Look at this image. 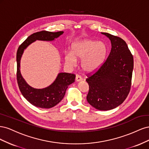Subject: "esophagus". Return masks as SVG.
I'll return each instance as SVG.
<instances>
[{
    "label": "esophagus",
    "mask_w": 149,
    "mask_h": 149,
    "mask_svg": "<svg viewBox=\"0 0 149 149\" xmlns=\"http://www.w3.org/2000/svg\"><path fill=\"white\" fill-rule=\"evenodd\" d=\"M83 79V78H81V76L77 74L76 76V80L77 81H81Z\"/></svg>",
    "instance_id": "34e87169"
}]
</instances>
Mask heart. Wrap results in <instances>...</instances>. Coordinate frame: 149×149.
Listing matches in <instances>:
<instances>
[{"mask_svg": "<svg viewBox=\"0 0 149 149\" xmlns=\"http://www.w3.org/2000/svg\"><path fill=\"white\" fill-rule=\"evenodd\" d=\"M107 54V48L101 42L86 40L73 45L72 54L66 53L65 61L67 65L74 66L76 59L82 60L83 69L91 72L98 69L104 62Z\"/></svg>", "mask_w": 149, "mask_h": 149, "instance_id": "heart-1", "label": "heart"}]
</instances>
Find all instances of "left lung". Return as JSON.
Listing matches in <instances>:
<instances>
[{
    "instance_id": "left-lung-1",
    "label": "left lung",
    "mask_w": 149,
    "mask_h": 149,
    "mask_svg": "<svg viewBox=\"0 0 149 149\" xmlns=\"http://www.w3.org/2000/svg\"><path fill=\"white\" fill-rule=\"evenodd\" d=\"M111 49L104 63L96 71L86 74L89 84L86 99L93 107L101 111L112 109L123 103L130 92L134 58L123 39L108 33Z\"/></svg>"
}]
</instances>
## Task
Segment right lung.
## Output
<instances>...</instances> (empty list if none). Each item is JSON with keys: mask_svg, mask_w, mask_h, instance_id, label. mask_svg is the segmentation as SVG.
<instances>
[{"mask_svg": "<svg viewBox=\"0 0 149 149\" xmlns=\"http://www.w3.org/2000/svg\"><path fill=\"white\" fill-rule=\"evenodd\" d=\"M63 31L51 32L46 30L38 31L30 35L19 46L17 52V80L22 95L31 104L40 108H51L63 98L68 86L74 82L75 74L60 73L50 86L43 89H35L26 84L20 71V58L24 49L37 40L51 41L63 34Z\"/></svg>", "mask_w": 149, "mask_h": 149, "instance_id": "1", "label": "right lung"}]
</instances>
